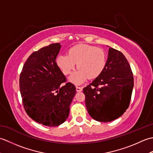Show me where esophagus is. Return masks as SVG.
<instances>
[{"label":"esophagus","instance_id":"34e87169","mask_svg":"<svg viewBox=\"0 0 153 153\" xmlns=\"http://www.w3.org/2000/svg\"><path fill=\"white\" fill-rule=\"evenodd\" d=\"M83 90V88L82 87H78V86H77L76 87V91L77 92H80V91H82Z\"/></svg>","mask_w":153,"mask_h":153}]
</instances>
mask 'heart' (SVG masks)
<instances>
[{
  "instance_id": "obj_1",
  "label": "heart",
  "mask_w": 153,
  "mask_h": 153,
  "mask_svg": "<svg viewBox=\"0 0 153 153\" xmlns=\"http://www.w3.org/2000/svg\"><path fill=\"white\" fill-rule=\"evenodd\" d=\"M107 56L105 51L93 45L79 44L71 48L68 54H61L56 63L64 75L71 74L77 64L78 70L70 77V82L81 84L89 78L95 79L105 70Z\"/></svg>"
}]
</instances>
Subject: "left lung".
Returning <instances> with one entry per match:
<instances>
[{
    "label": "left lung",
    "mask_w": 153,
    "mask_h": 153,
    "mask_svg": "<svg viewBox=\"0 0 153 153\" xmlns=\"http://www.w3.org/2000/svg\"><path fill=\"white\" fill-rule=\"evenodd\" d=\"M134 83L128 60L121 52L110 48L105 70L83 89L89 115L102 122L121 116L130 103Z\"/></svg>",
    "instance_id": "left-lung-1"
}]
</instances>
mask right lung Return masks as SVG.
<instances>
[{"label": "right lung", "mask_w": 153, "mask_h": 153, "mask_svg": "<svg viewBox=\"0 0 153 153\" xmlns=\"http://www.w3.org/2000/svg\"><path fill=\"white\" fill-rule=\"evenodd\" d=\"M60 47V43H53L33 52L19 76V89L25 112L35 122L49 127L66 121L76 93V87L66 83V77L56 62Z\"/></svg>", "instance_id": "1"}]
</instances>
